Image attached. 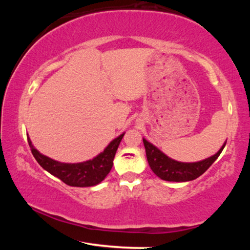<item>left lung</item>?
Wrapping results in <instances>:
<instances>
[{"mask_svg":"<svg viewBox=\"0 0 250 250\" xmlns=\"http://www.w3.org/2000/svg\"><path fill=\"white\" fill-rule=\"evenodd\" d=\"M226 142L227 140L224 142V145L217 151V153L209 156V158L197 161V162H180V161L167 156L159 147H156L154 145H152L151 142L143 138L146 159L151 170L161 180L167 182H188L197 179L216 161L219 154L222 153L223 149L225 147Z\"/></svg>","mask_w":250,"mask_h":250,"instance_id":"1","label":"left lung"}]
</instances>
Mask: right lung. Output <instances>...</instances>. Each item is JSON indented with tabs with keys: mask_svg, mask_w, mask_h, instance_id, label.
Masks as SVG:
<instances>
[{
	"mask_svg": "<svg viewBox=\"0 0 250 250\" xmlns=\"http://www.w3.org/2000/svg\"><path fill=\"white\" fill-rule=\"evenodd\" d=\"M125 132L118 135L117 138L104 147L103 152L90 160L79 163H64L48 158L33 146L27 134V141L31 147L34 158L40 166L50 174L58 177L65 184L76 188H89L101 183L109 174L113 166L116 152Z\"/></svg>",
	"mask_w": 250,
	"mask_h": 250,
	"instance_id": "add662e5",
	"label": "right lung"
}]
</instances>
